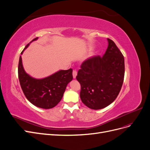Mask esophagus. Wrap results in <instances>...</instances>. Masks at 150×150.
Masks as SVG:
<instances>
[{"mask_svg":"<svg viewBox=\"0 0 150 150\" xmlns=\"http://www.w3.org/2000/svg\"><path fill=\"white\" fill-rule=\"evenodd\" d=\"M77 74H78V72H77V71H76V70H74L73 72H72V76H73V78L74 79H75L76 78Z\"/></svg>","mask_w":150,"mask_h":150,"instance_id":"34e87169","label":"esophagus"}]
</instances>
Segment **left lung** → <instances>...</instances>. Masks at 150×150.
<instances>
[{"label":"left lung","instance_id":"obj_1","mask_svg":"<svg viewBox=\"0 0 150 150\" xmlns=\"http://www.w3.org/2000/svg\"><path fill=\"white\" fill-rule=\"evenodd\" d=\"M104 56H95L81 65L76 79L81 84L80 98L86 106L100 110L114 101L125 76V59L115 43L107 39Z\"/></svg>","mask_w":150,"mask_h":150}]
</instances>
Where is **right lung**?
<instances>
[{
    "label": "right lung",
    "mask_w": 150,
    "mask_h": 150,
    "mask_svg": "<svg viewBox=\"0 0 150 150\" xmlns=\"http://www.w3.org/2000/svg\"><path fill=\"white\" fill-rule=\"evenodd\" d=\"M38 39L36 38L31 42ZM30 43L25 47L21 54ZM18 76L26 98L34 106L43 109L52 108L60 102L67 84L73 78L71 68L68 70H60L43 79H35L25 72L21 56L18 66Z\"/></svg>",
    "instance_id": "obj_1"
}]
</instances>
